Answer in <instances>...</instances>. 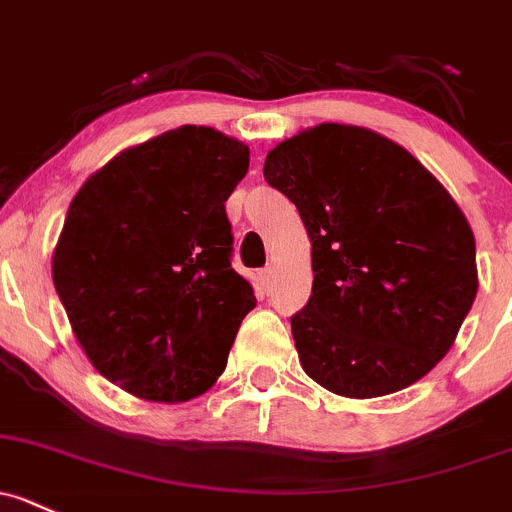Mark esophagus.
Returning <instances> with one entry per match:
<instances>
[{"mask_svg":"<svg viewBox=\"0 0 512 512\" xmlns=\"http://www.w3.org/2000/svg\"><path fill=\"white\" fill-rule=\"evenodd\" d=\"M260 282L265 289L272 287V282H274V267L272 265H267L265 270H260Z\"/></svg>","mask_w":512,"mask_h":512,"instance_id":"esophagus-1","label":"esophagus"}]
</instances>
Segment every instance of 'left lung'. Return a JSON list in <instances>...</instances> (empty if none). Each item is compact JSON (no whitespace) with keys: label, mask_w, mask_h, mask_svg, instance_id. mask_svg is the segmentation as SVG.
Here are the masks:
<instances>
[{"label":"left lung","mask_w":512,"mask_h":512,"mask_svg":"<svg viewBox=\"0 0 512 512\" xmlns=\"http://www.w3.org/2000/svg\"><path fill=\"white\" fill-rule=\"evenodd\" d=\"M265 179L297 206L311 240V297L292 316L304 373L353 400L422 380L478 292L459 203L405 147L336 122L279 142Z\"/></svg>","instance_id":"1"}]
</instances>
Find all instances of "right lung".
I'll use <instances>...</instances> for the list:
<instances>
[{
  "instance_id": "add662e5",
  "label": "right lung",
  "mask_w": 512,
  "mask_h": 512,
  "mask_svg": "<svg viewBox=\"0 0 512 512\" xmlns=\"http://www.w3.org/2000/svg\"><path fill=\"white\" fill-rule=\"evenodd\" d=\"M247 166L240 139L184 125L122 149L73 196L53 284L93 368L139 400L211 390L255 309L225 215Z\"/></svg>"
}]
</instances>
